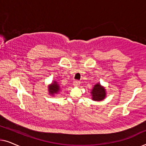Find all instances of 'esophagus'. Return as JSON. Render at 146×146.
<instances>
[{
    "label": "esophagus",
    "instance_id": "obj_1",
    "mask_svg": "<svg viewBox=\"0 0 146 146\" xmlns=\"http://www.w3.org/2000/svg\"><path fill=\"white\" fill-rule=\"evenodd\" d=\"M80 82L78 80H75V81H74V82H73V84H74V86H78L80 85Z\"/></svg>",
    "mask_w": 146,
    "mask_h": 146
}]
</instances>
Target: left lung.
Listing matches in <instances>:
<instances>
[{"label": "left lung", "instance_id": "1", "mask_svg": "<svg viewBox=\"0 0 146 146\" xmlns=\"http://www.w3.org/2000/svg\"><path fill=\"white\" fill-rule=\"evenodd\" d=\"M91 93L92 96V100L95 101L102 100L106 96L105 89L99 84H97L94 86Z\"/></svg>", "mask_w": 146, "mask_h": 146}]
</instances>
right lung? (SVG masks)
Returning <instances> with one entry per match:
<instances>
[{
    "mask_svg": "<svg viewBox=\"0 0 146 146\" xmlns=\"http://www.w3.org/2000/svg\"><path fill=\"white\" fill-rule=\"evenodd\" d=\"M49 88V93L50 94L53 95L54 94H58V92L60 90V86L58 84L54 82L53 84L50 86Z\"/></svg>",
    "mask_w": 146,
    "mask_h": 146,
    "instance_id": "right-lung-1",
    "label": "right lung"
}]
</instances>
